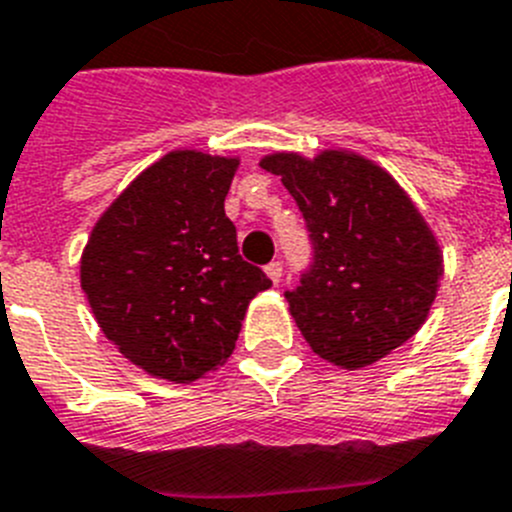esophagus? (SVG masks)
<instances>
[{"label":"esophagus","instance_id":"34e87169","mask_svg":"<svg viewBox=\"0 0 512 512\" xmlns=\"http://www.w3.org/2000/svg\"><path fill=\"white\" fill-rule=\"evenodd\" d=\"M266 277L274 284H279V279H282V261H271V264L266 266Z\"/></svg>","mask_w":512,"mask_h":512}]
</instances>
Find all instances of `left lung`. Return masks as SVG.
<instances>
[{
    "mask_svg": "<svg viewBox=\"0 0 512 512\" xmlns=\"http://www.w3.org/2000/svg\"><path fill=\"white\" fill-rule=\"evenodd\" d=\"M310 233L312 261L289 312L320 359L361 369L415 336L436 300L443 256L410 197L377 164L346 151L312 161L274 153Z\"/></svg>",
    "mask_w": 512,
    "mask_h": 512,
    "instance_id": "1",
    "label": "left lung"
}]
</instances>
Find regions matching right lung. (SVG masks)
<instances>
[{
	"mask_svg": "<svg viewBox=\"0 0 512 512\" xmlns=\"http://www.w3.org/2000/svg\"><path fill=\"white\" fill-rule=\"evenodd\" d=\"M238 158L171 151L107 207L81 253V289L125 359L194 382L233 354L253 297L271 287L225 215Z\"/></svg>",
	"mask_w": 512,
	"mask_h": 512,
	"instance_id": "obj_1",
	"label": "right lung"
}]
</instances>
